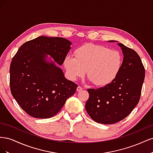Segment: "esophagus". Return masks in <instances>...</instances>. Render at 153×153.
Listing matches in <instances>:
<instances>
[{
    "instance_id": "obj_1",
    "label": "esophagus",
    "mask_w": 153,
    "mask_h": 153,
    "mask_svg": "<svg viewBox=\"0 0 153 153\" xmlns=\"http://www.w3.org/2000/svg\"><path fill=\"white\" fill-rule=\"evenodd\" d=\"M82 90V88L80 86H78V87H77L76 91H77L78 92H80V91H81Z\"/></svg>"
}]
</instances>
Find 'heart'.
Segmentation results:
<instances>
[{
	"instance_id": "obj_1",
	"label": "heart",
	"mask_w": 153,
	"mask_h": 153,
	"mask_svg": "<svg viewBox=\"0 0 153 153\" xmlns=\"http://www.w3.org/2000/svg\"><path fill=\"white\" fill-rule=\"evenodd\" d=\"M76 57L68 55L64 66L71 80L87 76L96 85L105 86L117 77L122 66V55L119 51L102 45L86 44L75 52Z\"/></svg>"
}]
</instances>
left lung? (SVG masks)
<instances>
[{"label": "left lung", "instance_id": "1", "mask_svg": "<svg viewBox=\"0 0 153 153\" xmlns=\"http://www.w3.org/2000/svg\"><path fill=\"white\" fill-rule=\"evenodd\" d=\"M117 42L108 41V42ZM123 53L122 66L110 84L87 89L89 98L85 110L96 123L111 124L126 118L139 101L145 78V69L138 53L122 43H117Z\"/></svg>", "mask_w": 153, "mask_h": 153}]
</instances>
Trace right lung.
Segmentation results:
<instances>
[{"mask_svg":"<svg viewBox=\"0 0 153 153\" xmlns=\"http://www.w3.org/2000/svg\"><path fill=\"white\" fill-rule=\"evenodd\" d=\"M71 41L44 36L23 44L10 65V88L16 102L30 116L56 115L78 85L65 78L61 68ZM53 60H52L48 56Z\"/></svg>","mask_w":153,"mask_h":153,"instance_id":"add662e5","label":"right lung"}]
</instances>
